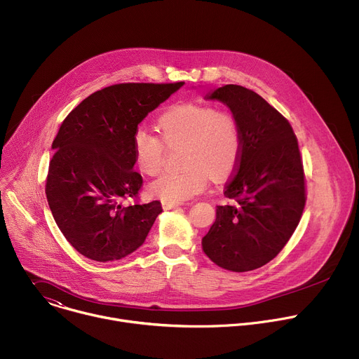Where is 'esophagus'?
Wrapping results in <instances>:
<instances>
[{
    "instance_id": "1",
    "label": "esophagus",
    "mask_w": 359,
    "mask_h": 359,
    "mask_svg": "<svg viewBox=\"0 0 359 359\" xmlns=\"http://www.w3.org/2000/svg\"><path fill=\"white\" fill-rule=\"evenodd\" d=\"M182 201H175V200H162V208L165 210H172V209H176L179 206H182Z\"/></svg>"
}]
</instances>
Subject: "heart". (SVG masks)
Returning a JSON list of instances; mask_svg holds the SVG:
<instances>
[{
	"label": "heart",
	"mask_w": 359,
	"mask_h": 359,
	"mask_svg": "<svg viewBox=\"0 0 359 359\" xmlns=\"http://www.w3.org/2000/svg\"><path fill=\"white\" fill-rule=\"evenodd\" d=\"M166 144H184L180 170L163 172L150 183V191L165 200H186L206 187L213 179L227 177L241 155V136L234 118L198 104H179L158 121ZM161 137L137 129L132 149L137 168L146 175L161 170L165 144Z\"/></svg>",
	"instance_id": "1"
}]
</instances>
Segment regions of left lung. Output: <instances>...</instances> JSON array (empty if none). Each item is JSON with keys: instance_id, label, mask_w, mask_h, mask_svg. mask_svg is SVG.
Segmentation results:
<instances>
[{"instance_id": "left-lung-1", "label": "left lung", "mask_w": 359, "mask_h": 359, "mask_svg": "<svg viewBox=\"0 0 359 359\" xmlns=\"http://www.w3.org/2000/svg\"><path fill=\"white\" fill-rule=\"evenodd\" d=\"M204 99L230 109L241 155L224 187L234 203L216 208V222L201 247L224 270L251 271L271 262L299 223L305 186L298 142L288 121L244 86L224 85Z\"/></svg>"}]
</instances>
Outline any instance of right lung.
Instances as JSON below:
<instances>
[{
  "label": "right lung",
  "mask_w": 359,
  "mask_h": 359,
  "mask_svg": "<svg viewBox=\"0 0 359 359\" xmlns=\"http://www.w3.org/2000/svg\"><path fill=\"white\" fill-rule=\"evenodd\" d=\"M184 82L119 83L96 90L65 118L53 142L46 200L57 226L86 259L121 260L146 240L161 201L125 206L142 176L132 139L137 125Z\"/></svg>",
  "instance_id": "add662e5"
}]
</instances>
